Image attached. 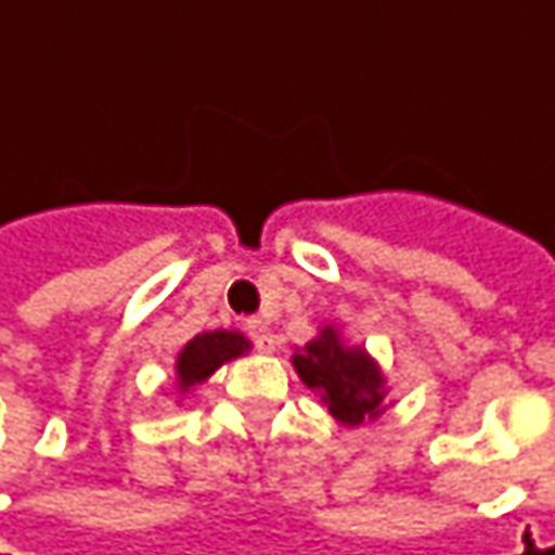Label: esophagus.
Returning <instances> with one entry per match:
<instances>
[{
	"label": "esophagus",
	"mask_w": 555,
	"mask_h": 555,
	"mask_svg": "<svg viewBox=\"0 0 555 555\" xmlns=\"http://www.w3.org/2000/svg\"><path fill=\"white\" fill-rule=\"evenodd\" d=\"M246 333H249V339L255 343V348L258 351H273L276 348V339H273V333H270V327H267L264 318H249L246 321Z\"/></svg>",
	"instance_id": "1"
}]
</instances>
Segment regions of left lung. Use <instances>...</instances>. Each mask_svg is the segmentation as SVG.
Returning <instances> with one entry per match:
<instances>
[{
  "label": "left lung",
  "mask_w": 555,
  "mask_h": 555,
  "mask_svg": "<svg viewBox=\"0 0 555 555\" xmlns=\"http://www.w3.org/2000/svg\"><path fill=\"white\" fill-rule=\"evenodd\" d=\"M294 370L306 387L345 426H360L385 412V375L363 348H348L333 327L294 354Z\"/></svg>",
  "instance_id": "1"
}]
</instances>
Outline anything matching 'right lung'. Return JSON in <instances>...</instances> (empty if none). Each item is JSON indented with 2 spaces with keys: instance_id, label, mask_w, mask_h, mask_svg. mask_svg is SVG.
Wrapping results in <instances>:
<instances>
[{
  "instance_id": "obj_1",
  "label": "right lung",
  "mask_w": 555,
  "mask_h": 555,
  "mask_svg": "<svg viewBox=\"0 0 555 555\" xmlns=\"http://www.w3.org/2000/svg\"><path fill=\"white\" fill-rule=\"evenodd\" d=\"M243 351H249V343L243 333L234 331H207L197 333L192 343L185 345L177 358V385L189 390L192 385H201L204 378H210L228 360L240 358Z\"/></svg>"
}]
</instances>
